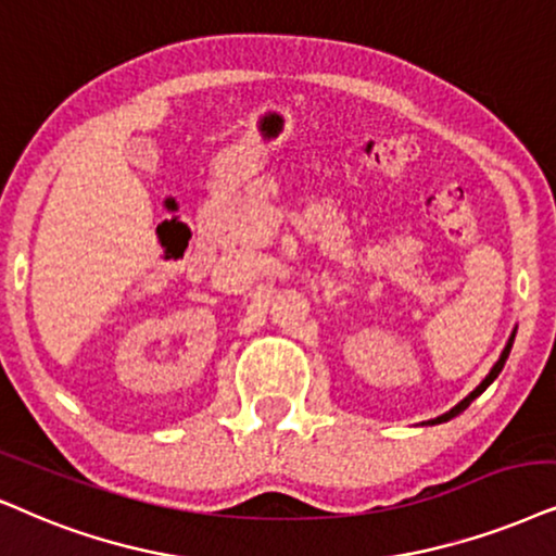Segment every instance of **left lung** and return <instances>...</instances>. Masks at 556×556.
Segmentation results:
<instances>
[{
    "mask_svg": "<svg viewBox=\"0 0 556 556\" xmlns=\"http://www.w3.org/2000/svg\"><path fill=\"white\" fill-rule=\"evenodd\" d=\"M513 339H516V333H513V336H510V339H508V343H505V349H503L501 359H497V362H495V367H493V369H490V375L482 379V382H480V388H477V390H472V392H469V395H467L465 400H462V403H459V405H456V407H452V410H448V413H446V416L435 418V420H433V424H441V420H448V418L459 416V413H462V410H467V407H469V403H472V400H475L477 395H482V392L490 388V382H493V379H495L497 375H501L503 364H505V359H508V354H510V346H513Z\"/></svg>",
    "mask_w": 556,
    "mask_h": 556,
    "instance_id": "8db88e82",
    "label": "left lung"
}]
</instances>
